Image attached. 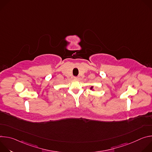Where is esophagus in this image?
I'll list each match as a JSON object with an SVG mask.
<instances>
[{
	"mask_svg": "<svg viewBox=\"0 0 152 152\" xmlns=\"http://www.w3.org/2000/svg\"><path fill=\"white\" fill-rule=\"evenodd\" d=\"M74 79H76V80H77V79H79V77H75Z\"/></svg>",
	"mask_w": 152,
	"mask_h": 152,
	"instance_id": "34e87169",
	"label": "esophagus"
}]
</instances>
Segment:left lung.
Segmentation results:
<instances>
[{
  "mask_svg": "<svg viewBox=\"0 0 152 152\" xmlns=\"http://www.w3.org/2000/svg\"><path fill=\"white\" fill-rule=\"evenodd\" d=\"M94 88V86H91L90 89L91 90H92V91H94V88Z\"/></svg>",
  "mask_w": 152,
  "mask_h": 152,
  "instance_id": "1",
  "label": "left lung"
}]
</instances>
